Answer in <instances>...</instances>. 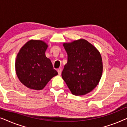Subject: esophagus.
<instances>
[{
    "mask_svg": "<svg viewBox=\"0 0 127 127\" xmlns=\"http://www.w3.org/2000/svg\"><path fill=\"white\" fill-rule=\"evenodd\" d=\"M57 72H58L59 75H61V72H62V69L61 68V67L58 68V70H57Z\"/></svg>",
    "mask_w": 127,
    "mask_h": 127,
    "instance_id": "34e87169",
    "label": "esophagus"
}]
</instances>
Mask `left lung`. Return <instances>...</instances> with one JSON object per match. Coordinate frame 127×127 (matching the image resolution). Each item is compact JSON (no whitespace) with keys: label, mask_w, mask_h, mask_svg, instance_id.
<instances>
[{"label":"left lung","mask_w":127,"mask_h":127,"mask_svg":"<svg viewBox=\"0 0 127 127\" xmlns=\"http://www.w3.org/2000/svg\"><path fill=\"white\" fill-rule=\"evenodd\" d=\"M67 62L62 77L74 95L87 94L96 87L101 78L103 65L99 52L84 39L64 43Z\"/></svg>","instance_id":"left-lung-1"}]
</instances>
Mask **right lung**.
<instances>
[{
    "instance_id": "1",
    "label": "right lung",
    "mask_w": 127,
    "mask_h": 127,
    "mask_svg": "<svg viewBox=\"0 0 127 127\" xmlns=\"http://www.w3.org/2000/svg\"><path fill=\"white\" fill-rule=\"evenodd\" d=\"M48 46L41 40H31L19 51L15 61V70L21 82L31 89L42 90L58 72L46 57Z\"/></svg>"
}]
</instances>
